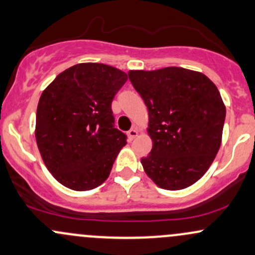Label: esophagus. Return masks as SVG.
Wrapping results in <instances>:
<instances>
[{"instance_id":"1","label":"esophagus","mask_w":255,"mask_h":255,"mask_svg":"<svg viewBox=\"0 0 255 255\" xmlns=\"http://www.w3.org/2000/svg\"><path fill=\"white\" fill-rule=\"evenodd\" d=\"M136 136H138V129H136V128H132V129L128 132V138H129L130 140H133Z\"/></svg>"}]
</instances>
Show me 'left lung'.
I'll use <instances>...</instances> for the list:
<instances>
[{
  "label": "left lung",
  "instance_id": "obj_1",
  "mask_svg": "<svg viewBox=\"0 0 255 255\" xmlns=\"http://www.w3.org/2000/svg\"><path fill=\"white\" fill-rule=\"evenodd\" d=\"M129 81L149 111L152 149L141 158L156 185L181 190L201 179L222 144L226 109L217 86L183 68L132 70Z\"/></svg>",
  "mask_w": 255,
  "mask_h": 255
}]
</instances>
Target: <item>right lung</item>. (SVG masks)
<instances>
[{
	"instance_id": "right-lung-1",
	"label": "right lung",
	"mask_w": 255,
	"mask_h": 255,
	"mask_svg": "<svg viewBox=\"0 0 255 255\" xmlns=\"http://www.w3.org/2000/svg\"><path fill=\"white\" fill-rule=\"evenodd\" d=\"M127 74L83 63L66 69L43 91L36 114V141L48 170L64 186L86 191L110 175L127 135L111 110Z\"/></svg>"
}]
</instances>
